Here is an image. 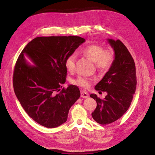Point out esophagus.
Masks as SVG:
<instances>
[{"instance_id":"34e87169","label":"esophagus","mask_w":155,"mask_h":155,"mask_svg":"<svg viewBox=\"0 0 155 155\" xmlns=\"http://www.w3.org/2000/svg\"><path fill=\"white\" fill-rule=\"evenodd\" d=\"M81 97L83 98H87L88 97V94L86 91L81 92Z\"/></svg>"}]
</instances>
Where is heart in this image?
I'll return each mask as SVG.
<instances>
[{
    "label": "heart",
    "instance_id": "1",
    "mask_svg": "<svg viewBox=\"0 0 155 155\" xmlns=\"http://www.w3.org/2000/svg\"><path fill=\"white\" fill-rule=\"evenodd\" d=\"M81 53L91 61L94 63L97 69L107 70L109 69L114 63V52L111 48H105L102 46L96 44L89 45L81 49ZM76 55H70L65 61V67L68 71L72 72L75 69ZM91 79L84 76H79L74 79L72 83L79 87L87 88L91 85Z\"/></svg>",
    "mask_w": 155,
    "mask_h": 155
}]
</instances>
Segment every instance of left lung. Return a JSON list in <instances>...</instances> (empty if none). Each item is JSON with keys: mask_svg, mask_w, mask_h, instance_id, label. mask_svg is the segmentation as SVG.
I'll list each match as a JSON object with an SVG mask.
<instances>
[{"mask_svg": "<svg viewBox=\"0 0 155 155\" xmlns=\"http://www.w3.org/2000/svg\"><path fill=\"white\" fill-rule=\"evenodd\" d=\"M114 51V61L95 90L107 92L104 100L91 94L97 106L92 116L97 123L107 125L116 121L129 108L137 88V76L134 59L120 40L107 39Z\"/></svg>", "mask_w": 155, "mask_h": 155, "instance_id": "left-lung-1", "label": "left lung"}]
</instances>
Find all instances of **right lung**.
Wrapping results in <instances>:
<instances>
[{"instance_id": "1", "label": "right lung", "mask_w": 155, "mask_h": 155, "mask_svg": "<svg viewBox=\"0 0 155 155\" xmlns=\"http://www.w3.org/2000/svg\"><path fill=\"white\" fill-rule=\"evenodd\" d=\"M85 39L78 36L38 37L27 44L13 72L15 94L28 116L47 128L66 122L69 110L80 97L77 86L63 88L65 61ZM27 56L35 64H30Z\"/></svg>"}]
</instances>
